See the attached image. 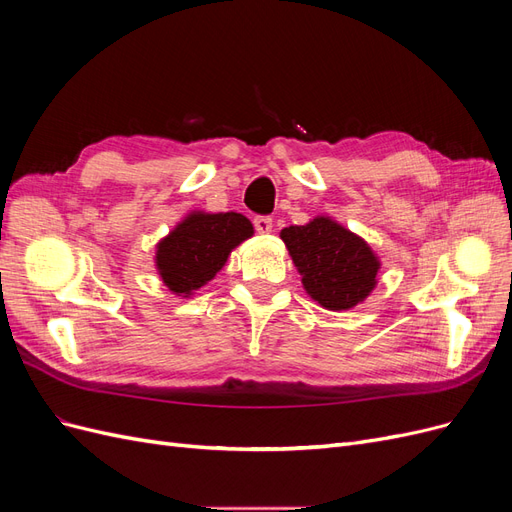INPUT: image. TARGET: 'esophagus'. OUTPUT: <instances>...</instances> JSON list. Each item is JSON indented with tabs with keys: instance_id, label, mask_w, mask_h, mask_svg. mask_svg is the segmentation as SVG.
<instances>
[{
	"instance_id": "34e87169",
	"label": "esophagus",
	"mask_w": 512,
	"mask_h": 512,
	"mask_svg": "<svg viewBox=\"0 0 512 512\" xmlns=\"http://www.w3.org/2000/svg\"><path fill=\"white\" fill-rule=\"evenodd\" d=\"M254 228L258 235H269V232L273 230V220L269 218V215H258V218H254Z\"/></svg>"
}]
</instances>
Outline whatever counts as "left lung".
<instances>
[{
    "label": "left lung",
    "mask_w": 512,
    "mask_h": 512,
    "mask_svg": "<svg viewBox=\"0 0 512 512\" xmlns=\"http://www.w3.org/2000/svg\"><path fill=\"white\" fill-rule=\"evenodd\" d=\"M305 292L320 307L344 312L363 303L378 284L380 258L371 245L329 215L280 232Z\"/></svg>",
    "instance_id": "left-lung-1"
}]
</instances>
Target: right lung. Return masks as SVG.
<instances>
[{"instance_id":"add662e5","label":"right lung","mask_w":512,"mask_h":512,"mask_svg":"<svg viewBox=\"0 0 512 512\" xmlns=\"http://www.w3.org/2000/svg\"><path fill=\"white\" fill-rule=\"evenodd\" d=\"M254 235L241 213L190 211L156 245V269L164 286L188 299L211 282L226 265L230 252Z\"/></svg>"}]
</instances>
